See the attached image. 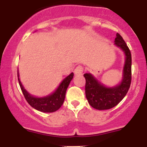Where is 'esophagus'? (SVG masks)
Instances as JSON below:
<instances>
[{"label":"esophagus","mask_w":147,"mask_h":147,"mask_svg":"<svg viewBox=\"0 0 147 147\" xmlns=\"http://www.w3.org/2000/svg\"><path fill=\"white\" fill-rule=\"evenodd\" d=\"M84 71V67L82 65H78L74 69V74L76 75L82 74Z\"/></svg>","instance_id":"34e87169"}]
</instances>
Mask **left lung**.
Listing matches in <instances>:
<instances>
[{
  "instance_id": "obj_1",
  "label": "left lung",
  "mask_w": 147,
  "mask_h": 147,
  "mask_svg": "<svg viewBox=\"0 0 147 147\" xmlns=\"http://www.w3.org/2000/svg\"><path fill=\"white\" fill-rule=\"evenodd\" d=\"M115 45L125 54V63L121 82L113 88H107L90 74H85V95L88 103L96 110L113 108L121 101L129 89L132 80V57L130 50L119 33L116 34Z\"/></svg>"
}]
</instances>
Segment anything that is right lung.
<instances>
[{
  "instance_id": "1",
  "label": "right lung",
  "mask_w": 147,
  "mask_h": 147,
  "mask_svg": "<svg viewBox=\"0 0 147 147\" xmlns=\"http://www.w3.org/2000/svg\"><path fill=\"white\" fill-rule=\"evenodd\" d=\"M18 76L20 89H21L27 102L32 107L39 110L40 112L53 113L59 110L64 102L66 90H67V87H68L70 82L74 77V73H71V74L65 78L63 81L60 83V85H59L57 89L56 90L54 93H51L49 96H47L41 97V98L33 96L24 89L21 82H20V79H19L18 71Z\"/></svg>"
}]
</instances>
